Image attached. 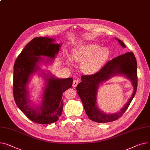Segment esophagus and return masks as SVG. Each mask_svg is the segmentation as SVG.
Segmentation results:
<instances>
[{
	"instance_id": "1",
	"label": "esophagus",
	"mask_w": 150,
	"mask_h": 150,
	"mask_svg": "<svg viewBox=\"0 0 150 150\" xmlns=\"http://www.w3.org/2000/svg\"><path fill=\"white\" fill-rule=\"evenodd\" d=\"M78 84V80H76V79H74V80L73 81V87H76Z\"/></svg>"
}]
</instances>
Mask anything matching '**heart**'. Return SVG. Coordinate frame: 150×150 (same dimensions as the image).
<instances>
[{"instance_id":"obj_1","label":"heart","mask_w":150,"mask_h":150,"mask_svg":"<svg viewBox=\"0 0 150 150\" xmlns=\"http://www.w3.org/2000/svg\"><path fill=\"white\" fill-rule=\"evenodd\" d=\"M109 57L108 49L102 48L98 44L79 46L74 50L72 54L75 61L82 62L81 70L87 74H93L98 72L107 63Z\"/></svg>"}]
</instances>
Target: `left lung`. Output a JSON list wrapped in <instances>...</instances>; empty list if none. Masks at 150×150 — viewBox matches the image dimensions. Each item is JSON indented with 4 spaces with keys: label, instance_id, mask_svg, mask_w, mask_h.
Listing matches in <instances>:
<instances>
[{
    "label": "left lung",
    "instance_id": "obj_1",
    "mask_svg": "<svg viewBox=\"0 0 150 150\" xmlns=\"http://www.w3.org/2000/svg\"><path fill=\"white\" fill-rule=\"evenodd\" d=\"M123 47L125 45L117 38ZM121 74L125 76L132 81L134 87V93L129 101L121 111L116 114H106L101 112L96 105V95L99 84L111 77ZM81 81L76 86L77 93L81 98L85 112L88 119L98 123L114 121L121 117L130 104L136 94L137 87V62L132 52L114 58L108 62L98 72L91 75H82Z\"/></svg>",
    "mask_w": 150,
    "mask_h": 150
}]
</instances>
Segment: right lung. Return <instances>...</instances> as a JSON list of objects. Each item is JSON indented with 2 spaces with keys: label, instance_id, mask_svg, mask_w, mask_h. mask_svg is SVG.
Here are the masks:
<instances>
[{
  "label": "right lung",
  "instance_id": "1",
  "mask_svg": "<svg viewBox=\"0 0 150 150\" xmlns=\"http://www.w3.org/2000/svg\"><path fill=\"white\" fill-rule=\"evenodd\" d=\"M55 40L47 37H35L29 42L16 59L14 65L13 95L14 101L22 112L32 121L49 124L58 120L62 115L63 102L62 95L72 86L73 79L57 78L50 74L46 79L41 106L34 108L30 105L27 84L30 77L39 71L38 63L43 61L41 56L54 59L61 45L53 42ZM52 62L47 59L46 63Z\"/></svg>",
  "mask_w": 150,
  "mask_h": 150
}]
</instances>
